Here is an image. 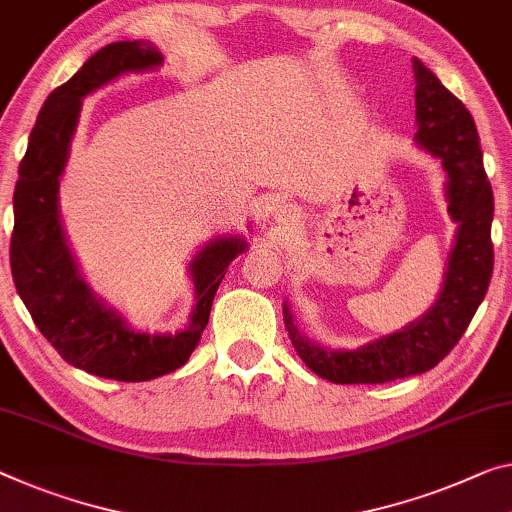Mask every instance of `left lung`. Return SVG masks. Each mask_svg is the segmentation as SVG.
I'll return each instance as SVG.
<instances>
[{"mask_svg": "<svg viewBox=\"0 0 512 512\" xmlns=\"http://www.w3.org/2000/svg\"><path fill=\"white\" fill-rule=\"evenodd\" d=\"M416 141L442 160L448 212L458 235L444 286L426 316L359 350H329L297 332L283 304V322L297 355L313 373L336 384H382L435 368L465 334L492 279L494 196L483 169L476 123L469 109L414 59Z\"/></svg>", "mask_w": 512, "mask_h": 512, "instance_id": "obj_1", "label": "left lung"}]
</instances>
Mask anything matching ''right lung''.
Returning a JSON list of instances; mask_svg holds the SVG:
<instances>
[{"label": "right lung", "mask_w": 512, "mask_h": 512, "mask_svg": "<svg viewBox=\"0 0 512 512\" xmlns=\"http://www.w3.org/2000/svg\"><path fill=\"white\" fill-rule=\"evenodd\" d=\"M162 64L151 43L105 45L47 96L29 135L13 192L11 272L18 295L41 334L68 364L121 382H146L185 364L208 325L210 306L226 267L247 240L238 235L210 240L190 265L196 306L190 325L176 334H144L125 325L114 309L91 293L77 272L59 222V178L66 167L82 98L123 73Z\"/></svg>", "instance_id": "obj_1"}]
</instances>
